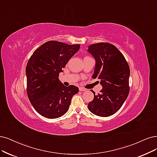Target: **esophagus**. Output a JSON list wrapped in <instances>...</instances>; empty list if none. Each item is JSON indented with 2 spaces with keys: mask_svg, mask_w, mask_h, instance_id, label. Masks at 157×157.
Segmentation results:
<instances>
[{
  "mask_svg": "<svg viewBox=\"0 0 157 157\" xmlns=\"http://www.w3.org/2000/svg\"><path fill=\"white\" fill-rule=\"evenodd\" d=\"M79 91H81V92H83V91H85V90H86V89H85V88H83V87H79Z\"/></svg>",
  "mask_w": 157,
  "mask_h": 157,
  "instance_id": "34e87169",
  "label": "esophagus"
}]
</instances>
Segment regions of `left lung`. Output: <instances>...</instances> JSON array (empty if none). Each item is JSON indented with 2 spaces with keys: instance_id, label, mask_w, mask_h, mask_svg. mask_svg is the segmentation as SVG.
<instances>
[{
  "instance_id": "obj_1",
  "label": "left lung",
  "mask_w": 157,
  "mask_h": 157,
  "mask_svg": "<svg viewBox=\"0 0 157 157\" xmlns=\"http://www.w3.org/2000/svg\"><path fill=\"white\" fill-rule=\"evenodd\" d=\"M87 52L96 61L92 78L100 80L102 89L89 103V111L107 117L117 113L129 94L130 68L124 56L116 46L107 43L91 44Z\"/></svg>"
}]
</instances>
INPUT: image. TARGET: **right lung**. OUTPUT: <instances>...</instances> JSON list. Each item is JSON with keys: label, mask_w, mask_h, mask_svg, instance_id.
<instances>
[{"label": "right lung", "mask_w": 157, "mask_h": 157, "mask_svg": "<svg viewBox=\"0 0 157 157\" xmlns=\"http://www.w3.org/2000/svg\"><path fill=\"white\" fill-rule=\"evenodd\" d=\"M79 48L80 44L50 40L29 59L26 68L27 94L33 108L43 117H62L68 111L72 96L78 92L77 86L64 85L59 74Z\"/></svg>", "instance_id": "obj_1"}]
</instances>
